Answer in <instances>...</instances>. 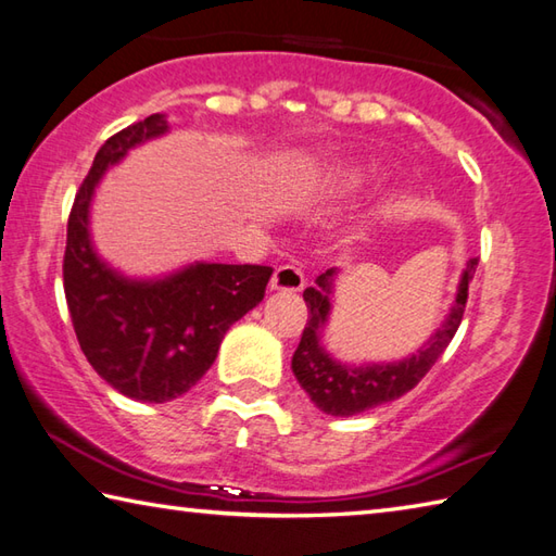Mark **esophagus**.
<instances>
[{"instance_id": "esophagus-1", "label": "esophagus", "mask_w": 556, "mask_h": 556, "mask_svg": "<svg viewBox=\"0 0 556 556\" xmlns=\"http://www.w3.org/2000/svg\"><path fill=\"white\" fill-rule=\"evenodd\" d=\"M304 288V274L292 264L278 266L274 278H270V290H286V292H300Z\"/></svg>"}]
</instances>
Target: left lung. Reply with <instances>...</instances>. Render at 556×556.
I'll use <instances>...</instances> for the list:
<instances>
[{
	"mask_svg": "<svg viewBox=\"0 0 556 556\" xmlns=\"http://www.w3.org/2000/svg\"><path fill=\"white\" fill-rule=\"evenodd\" d=\"M475 268H478V258H470L466 270H463L456 302H453L446 321L417 353L401 362H391V365L362 367L341 365L321 348V331L328 321V314H331L336 268H328L326 274L316 278V286L307 288L302 294L304 302H307L309 316L307 324H304L300 345L292 355L294 377H298L300 387L307 391L312 403L326 415L350 417L413 391L425 374L432 369L434 362L444 355L451 338L456 336L463 312H466L468 286L475 276Z\"/></svg>",
	"mask_w": 556,
	"mask_h": 556,
	"instance_id": "left-lung-1",
	"label": "left lung"
}]
</instances>
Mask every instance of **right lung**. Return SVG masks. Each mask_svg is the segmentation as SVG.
Masks as SVG:
<instances>
[{
    "instance_id": "1",
    "label": "right lung",
    "mask_w": 556,
    "mask_h": 556,
    "mask_svg": "<svg viewBox=\"0 0 556 556\" xmlns=\"http://www.w3.org/2000/svg\"><path fill=\"white\" fill-rule=\"evenodd\" d=\"M167 131L151 115L100 146L66 223L64 294L86 359L134 401L167 403L208 371L228 328L264 300L274 268L194 264L163 280H129L100 262L88 237V208L110 165Z\"/></svg>"
}]
</instances>
